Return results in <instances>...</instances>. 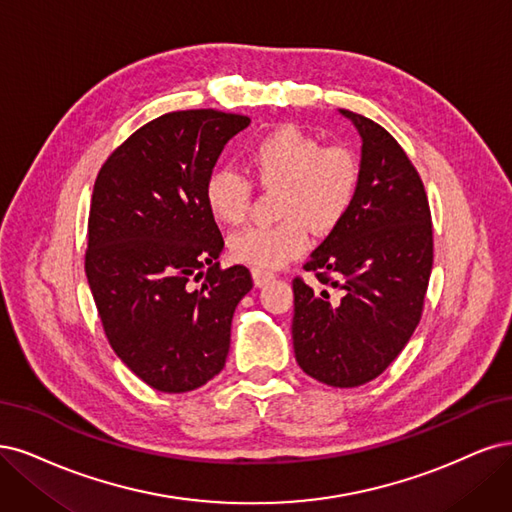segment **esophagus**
<instances>
[{
    "label": "esophagus",
    "mask_w": 512,
    "mask_h": 512,
    "mask_svg": "<svg viewBox=\"0 0 512 512\" xmlns=\"http://www.w3.org/2000/svg\"><path fill=\"white\" fill-rule=\"evenodd\" d=\"M272 278H274V272H270V270H259V268H253V283H255V287H263V285H268Z\"/></svg>",
    "instance_id": "esophagus-1"
}]
</instances>
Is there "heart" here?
<instances>
[{"mask_svg": "<svg viewBox=\"0 0 512 512\" xmlns=\"http://www.w3.org/2000/svg\"><path fill=\"white\" fill-rule=\"evenodd\" d=\"M249 170L263 187H280L274 225H249L229 238V253L240 263L274 270L300 257L308 246V225L319 234L349 217L361 187V163L353 148L329 144L308 131L283 125L249 148ZM253 185L242 172L214 168L204 180V202L214 221H244Z\"/></svg>", "mask_w": 512, "mask_h": 512, "instance_id": "1", "label": "heart"}]
</instances>
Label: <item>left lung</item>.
<instances>
[{"instance_id": "1", "label": "left lung", "mask_w": 512, "mask_h": 512, "mask_svg": "<svg viewBox=\"0 0 512 512\" xmlns=\"http://www.w3.org/2000/svg\"><path fill=\"white\" fill-rule=\"evenodd\" d=\"M361 136V187L346 217L304 270L336 298L293 280V351L329 387L383 374L415 332L434 263L432 214L421 176L378 123L340 110Z\"/></svg>"}]
</instances>
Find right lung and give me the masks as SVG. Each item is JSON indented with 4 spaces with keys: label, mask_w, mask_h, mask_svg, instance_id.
<instances>
[{
    "label": "right lung",
    "mask_w": 512,
    "mask_h": 512,
    "mask_svg": "<svg viewBox=\"0 0 512 512\" xmlns=\"http://www.w3.org/2000/svg\"><path fill=\"white\" fill-rule=\"evenodd\" d=\"M249 123L212 108L168 112L134 131L95 180L93 300L114 353L163 393L193 391L223 370L234 310L253 289L244 266H219L223 236L204 202L223 146Z\"/></svg>",
    "instance_id": "right-lung-1"
}]
</instances>
